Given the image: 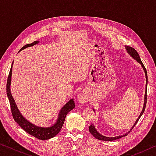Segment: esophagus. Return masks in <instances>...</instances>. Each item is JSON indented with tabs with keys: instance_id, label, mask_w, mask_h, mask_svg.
Listing matches in <instances>:
<instances>
[{
	"instance_id": "esophagus-1",
	"label": "esophagus",
	"mask_w": 156,
	"mask_h": 156,
	"mask_svg": "<svg viewBox=\"0 0 156 156\" xmlns=\"http://www.w3.org/2000/svg\"><path fill=\"white\" fill-rule=\"evenodd\" d=\"M88 99H89L88 94L87 91H83L78 94V100L80 102V103H83V104L85 103L86 102L88 101Z\"/></svg>"
}]
</instances>
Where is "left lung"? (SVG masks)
Instances as JSON below:
<instances>
[{
	"mask_svg": "<svg viewBox=\"0 0 156 156\" xmlns=\"http://www.w3.org/2000/svg\"><path fill=\"white\" fill-rule=\"evenodd\" d=\"M125 48L126 49V51L128 52V54L130 55V56L133 58L134 59L136 60L137 61H138L140 64L141 65V66L142 67V68H143L144 69V72L145 73V76H146V91H145V95H144V106H143V109H142V112L140 113V115H139V117L138 118V119H137V120L136 121L135 124H134V125L133 127H132V129H133L134 126H135V125L137 124V122H138V120L140 119V118L141 117V115L143 114V113L144 112L145 110V107H146V104H147V80H148V78H147V69L146 68H145V67L143 65V63H142V62L141 61V59L140 58L139 56V54L136 51V50L135 49H133V47H129V46H125ZM95 112V111H94ZM132 129H131V130H132ZM89 132L93 135L95 138H96V139H98L100 140H104V141H113V140H117V139H119V138H122V137L124 136H126V135H127L128 133H126L125 134V135H122V136H115V137H106V136H102L100 134V133H98V131H97V130L96 129V128H95V126L94 125H90L89 126Z\"/></svg>",
	"mask_w": 156,
	"mask_h": 156,
	"instance_id": "1",
	"label": "left lung"
}]
</instances>
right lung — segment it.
Wrapping results in <instances>:
<instances>
[{"instance_id":"right-lung-1","label":"right lung","mask_w":156,"mask_h":156,"mask_svg":"<svg viewBox=\"0 0 156 156\" xmlns=\"http://www.w3.org/2000/svg\"><path fill=\"white\" fill-rule=\"evenodd\" d=\"M38 43L39 41H36L32 43L27 44L24 47H23L19 51H20L21 50L27 48L28 47H31L34 45V44H38ZM13 62L11 69H10V72L7 82V95L10 103V107H11V111L13 118H14V120L21 126V128L23 130L25 131L30 135L35 137L36 138L39 140H46L54 138L61 130L63 124H64L65 122L66 115H67V113L70 111H72L75 107V103L73 102V99H71L62 108L60 112H59L56 122H55V124L53 126H49V127H42V126H38L33 125L32 123L30 122L27 120H26L23 117V115L21 114L19 110L17 108L16 105L14 100L13 98L12 95L11 94V91H10Z\"/></svg>"}]
</instances>
